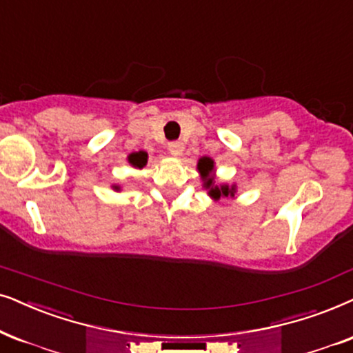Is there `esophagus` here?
Masks as SVG:
<instances>
[{"label": "esophagus", "instance_id": "34e87169", "mask_svg": "<svg viewBox=\"0 0 353 353\" xmlns=\"http://www.w3.org/2000/svg\"><path fill=\"white\" fill-rule=\"evenodd\" d=\"M168 150H170L172 155H181L183 150H185V144L180 143V141H173V143H168Z\"/></svg>", "mask_w": 353, "mask_h": 353}]
</instances>
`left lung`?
<instances>
[{"label":"left lung","instance_id":"1","mask_svg":"<svg viewBox=\"0 0 353 353\" xmlns=\"http://www.w3.org/2000/svg\"><path fill=\"white\" fill-rule=\"evenodd\" d=\"M198 170L201 173V178L204 181V188L209 190V196L212 199H221L222 196H233L235 194V185H216L212 172H214V160L210 157H201L198 162Z\"/></svg>","mask_w":353,"mask_h":353}]
</instances>
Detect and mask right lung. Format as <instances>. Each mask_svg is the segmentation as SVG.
Listing matches in <instances>:
<instances>
[{
	"label": "right lung",
	"mask_w": 353,
	"mask_h": 353,
	"mask_svg": "<svg viewBox=\"0 0 353 353\" xmlns=\"http://www.w3.org/2000/svg\"><path fill=\"white\" fill-rule=\"evenodd\" d=\"M128 162H130L132 167L143 168L145 163H148V154L143 152V150H139V152H132L128 155ZM113 188H115V190H120V186H113Z\"/></svg>",
	"instance_id": "add662e5"
}]
</instances>
